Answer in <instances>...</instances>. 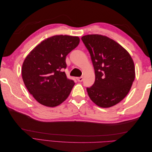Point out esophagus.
I'll return each mask as SVG.
<instances>
[{"mask_svg":"<svg viewBox=\"0 0 152 152\" xmlns=\"http://www.w3.org/2000/svg\"><path fill=\"white\" fill-rule=\"evenodd\" d=\"M77 80L79 81V82H82V80H83V77H77L76 78Z\"/></svg>","mask_w":152,"mask_h":152,"instance_id":"esophagus-1","label":"esophagus"}]
</instances>
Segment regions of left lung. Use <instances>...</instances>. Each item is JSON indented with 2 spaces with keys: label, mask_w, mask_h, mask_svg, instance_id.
Masks as SVG:
<instances>
[{
  "label": "left lung",
  "mask_w": 152,
  "mask_h": 152,
  "mask_svg": "<svg viewBox=\"0 0 152 152\" xmlns=\"http://www.w3.org/2000/svg\"><path fill=\"white\" fill-rule=\"evenodd\" d=\"M89 50L95 71L93 85L87 87L89 98L100 107L118 103L129 92L135 78L130 54L115 41L102 35L81 38Z\"/></svg>",
  "instance_id": "obj_1"
}]
</instances>
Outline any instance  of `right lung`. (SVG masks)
<instances>
[{"label":"right lung","mask_w":152,"mask_h":152,"mask_svg":"<svg viewBox=\"0 0 152 152\" xmlns=\"http://www.w3.org/2000/svg\"><path fill=\"white\" fill-rule=\"evenodd\" d=\"M79 42L78 37L54 35L37 45L25 58L23 80L41 104L54 107L68 97L75 82L63 72L67 66L66 56Z\"/></svg>","instance_id":"right-lung-1"}]
</instances>
